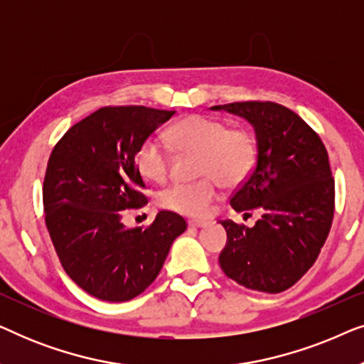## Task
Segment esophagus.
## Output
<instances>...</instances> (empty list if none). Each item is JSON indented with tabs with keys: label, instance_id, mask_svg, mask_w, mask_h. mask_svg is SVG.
<instances>
[{
	"label": "esophagus",
	"instance_id": "34e87169",
	"mask_svg": "<svg viewBox=\"0 0 364 364\" xmlns=\"http://www.w3.org/2000/svg\"><path fill=\"white\" fill-rule=\"evenodd\" d=\"M187 223L191 228H202V227L208 225V222H205V220H188Z\"/></svg>",
	"mask_w": 364,
	"mask_h": 364
}]
</instances>
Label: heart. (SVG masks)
Segmentation results:
<instances>
[{"instance_id": "obj_1", "label": "heart", "mask_w": 364, "mask_h": 364, "mask_svg": "<svg viewBox=\"0 0 364 364\" xmlns=\"http://www.w3.org/2000/svg\"><path fill=\"white\" fill-rule=\"evenodd\" d=\"M177 152H196L197 182H176L159 193V205L187 217H203L220 192V182L235 187L245 182L257 162V142L245 129H228L225 122L205 116H187L167 131ZM136 164L144 178L164 182L171 157L159 139H146L137 149Z\"/></svg>"}]
</instances>
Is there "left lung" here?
Instances as JSON below:
<instances>
[{
	"label": "left lung",
	"mask_w": 364,
	"mask_h": 364,
	"mask_svg": "<svg viewBox=\"0 0 364 364\" xmlns=\"http://www.w3.org/2000/svg\"><path fill=\"white\" fill-rule=\"evenodd\" d=\"M250 124L257 162L233 193L237 212L258 208L253 227L222 220L227 245L218 263L238 285L280 293L295 285L315 263L335 212V181L318 134L277 102H232L213 106Z\"/></svg>",
	"instance_id": "1"
}]
</instances>
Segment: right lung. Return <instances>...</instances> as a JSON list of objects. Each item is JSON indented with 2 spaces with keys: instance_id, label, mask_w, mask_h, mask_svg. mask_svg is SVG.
Returning a JSON list of instances; mask_svg holds the SVG:
<instances>
[{
  "instance_id": "1",
  "label": "right lung",
  "mask_w": 364,
  "mask_h": 364,
  "mask_svg": "<svg viewBox=\"0 0 364 364\" xmlns=\"http://www.w3.org/2000/svg\"><path fill=\"white\" fill-rule=\"evenodd\" d=\"M176 111L101 107L74 124L53 149L43 186L46 227L69 278L104 301H127L156 280L187 223L159 212L147 228H127L126 208L146 196L136 154Z\"/></svg>"
}]
</instances>
